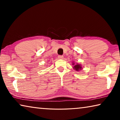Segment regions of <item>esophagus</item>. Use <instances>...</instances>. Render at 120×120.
<instances>
[{
    "label": "esophagus",
    "instance_id": "1",
    "mask_svg": "<svg viewBox=\"0 0 120 120\" xmlns=\"http://www.w3.org/2000/svg\"><path fill=\"white\" fill-rule=\"evenodd\" d=\"M58 58L59 59H64V56H58Z\"/></svg>",
    "mask_w": 120,
    "mask_h": 120
}]
</instances>
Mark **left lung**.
I'll use <instances>...</instances> for the list:
<instances>
[{
    "mask_svg": "<svg viewBox=\"0 0 120 120\" xmlns=\"http://www.w3.org/2000/svg\"><path fill=\"white\" fill-rule=\"evenodd\" d=\"M72 65L73 66V69H74L75 70H76V71H80L82 69V66L80 64H78V63L75 64L74 62H72Z\"/></svg>",
    "mask_w": 120,
    "mask_h": 120,
    "instance_id": "8db88e82",
    "label": "left lung"
}]
</instances>
